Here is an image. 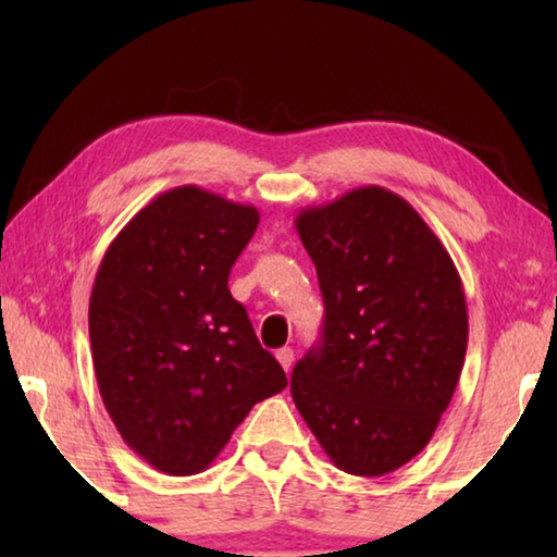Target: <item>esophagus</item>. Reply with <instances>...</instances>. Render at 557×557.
I'll return each mask as SVG.
<instances>
[{
    "instance_id": "esophagus-1",
    "label": "esophagus",
    "mask_w": 557,
    "mask_h": 557,
    "mask_svg": "<svg viewBox=\"0 0 557 557\" xmlns=\"http://www.w3.org/2000/svg\"><path fill=\"white\" fill-rule=\"evenodd\" d=\"M275 356H277V361H280V366H282V369H285V371H289L292 363H295V351H292L289 346L280 348V351H277Z\"/></svg>"
}]
</instances>
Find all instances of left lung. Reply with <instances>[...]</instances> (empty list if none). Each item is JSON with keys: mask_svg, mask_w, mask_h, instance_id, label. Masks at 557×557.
I'll return each mask as SVG.
<instances>
[{"mask_svg": "<svg viewBox=\"0 0 557 557\" xmlns=\"http://www.w3.org/2000/svg\"><path fill=\"white\" fill-rule=\"evenodd\" d=\"M324 297V329L292 371V398L346 474L383 476L435 435L465 366L459 272L398 194L358 186L299 211Z\"/></svg>", "mask_w": 557, "mask_h": 557, "instance_id": "obj_1", "label": "left lung"}]
</instances>
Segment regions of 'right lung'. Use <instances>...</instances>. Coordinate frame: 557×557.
Returning <instances> with one entry per match:
<instances>
[{
	"instance_id": "add662e5",
	"label": "right lung",
	"mask_w": 557,
	"mask_h": 557,
	"mask_svg": "<svg viewBox=\"0 0 557 557\" xmlns=\"http://www.w3.org/2000/svg\"><path fill=\"white\" fill-rule=\"evenodd\" d=\"M256 206L199 186L149 201L102 256L90 292L100 398L122 440L172 476L199 474L287 375L228 289Z\"/></svg>"
}]
</instances>
